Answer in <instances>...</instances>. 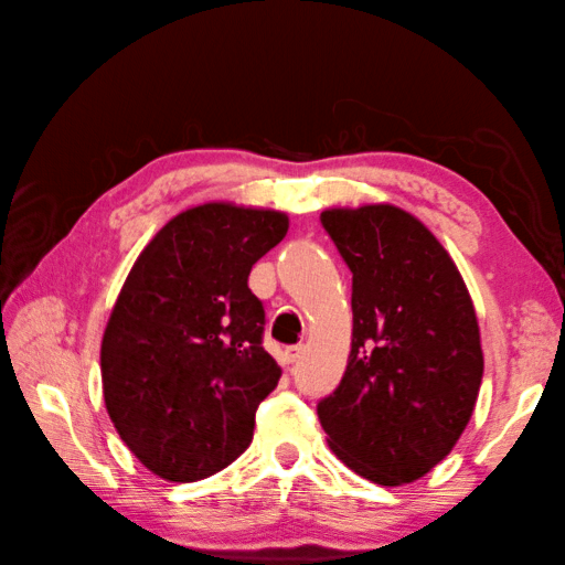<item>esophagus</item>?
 <instances>
[{
  "instance_id": "34e87169",
  "label": "esophagus",
  "mask_w": 565,
  "mask_h": 565,
  "mask_svg": "<svg viewBox=\"0 0 565 565\" xmlns=\"http://www.w3.org/2000/svg\"><path fill=\"white\" fill-rule=\"evenodd\" d=\"M301 353H303V345L299 343V345H289L284 351V358H286V363H296L301 358Z\"/></svg>"
}]
</instances>
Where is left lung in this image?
<instances>
[{
    "label": "left lung",
    "instance_id": "1",
    "mask_svg": "<svg viewBox=\"0 0 565 565\" xmlns=\"http://www.w3.org/2000/svg\"><path fill=\"white\" fill-rule=\"evenodd\" d=\"M321 224L353 274L343 381L318 403L328 447L383 487L425 477L475 413L484 355L452 256L393 204L326 210Z\"/></svg>",
    "mask_w": 565,
    "mask_h": 565
}]
</instances>
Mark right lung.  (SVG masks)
<instances>
[{
  "label": "right lung",
  "mask_w": 565,
  "mask_h": 565,
  "mask_svg": "<svg viewBox=\"0 0 565 565\" xmlns=\"http://www.w3.org/2000/svg\"><path fill=\"white\" fill-rule=\"evenodd\" d=\"M286 230L284 212L207 202L172 217L132 264L100 377L113 425L152 475L198 481L252 445L281 367L262 345L264 306L247 281Z\"/></svg>",
  "instance_id": "1"
}]
</instances>
